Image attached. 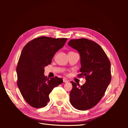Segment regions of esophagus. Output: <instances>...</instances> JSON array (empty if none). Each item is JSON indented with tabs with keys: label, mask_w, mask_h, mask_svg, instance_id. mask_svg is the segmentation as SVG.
Returning <instances> with one entry per match:
<instances>
[{
	"label": "esophagus",
	"mask_w": 128,
	"mask_h": 128,
	"mask_svg": "<svg viewBox=\"0 0 128 128\" xmlns=\"http://www.w3.org/2000/svg\"><path fill=\"white\" fill-rule=\"evenodd\" d=\"M63 81H64V83H68L69 80H68L67 79L64 78L63 79Z\"/></svg>",
	"instance_id": "34e87169"
}]
</instances>
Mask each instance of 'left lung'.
Segmentation results:
<instances>
[{
  "instance_id": "1",
  "label": "left lung",
  "mask_w": 128,
  "mask_h": 128,
  "mask_svg": "<svg viewBox=\"0 0 128 128\" xmlns=\"http://www.w3.org/2000/svg\"><path fill=\"white\" fill-rule=\"evenodd\" d=\"M68 44L80 53L78 76H85L86 80L82 86L71 81L70 104L78 110L91 109L100 102L110 82V61L101 46L94 41L86 38L71 40Z\"/></svg>"
}]
</instances>
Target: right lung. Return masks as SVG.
Listing matches in <instances>:
<instances>
[{
	"mask_svg": "<svg viewBox=\"0 0 128 128\" xmlns=\"http://www.w3.org/2000/svg\"><path fill=\"white\" fill-rule=\"evenodd\" d=\"M67 38L42 36L28 42L23 48L16 67L18 86L26 102L34 108H42L50 101L49 94L62 83L61 78H47L44 67L50 64L55 54Z\"/></svg>",
	"mask_w": 128,
	"mask_h": 128,
	"instance_id": "1",
	"label": "right lung"
}]
</instances>
